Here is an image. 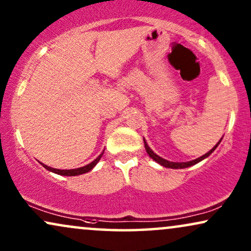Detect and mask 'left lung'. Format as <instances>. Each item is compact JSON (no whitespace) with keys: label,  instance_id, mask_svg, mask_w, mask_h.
Listing matches in <instances>:
<instances>
[{"label":"left lung","instance_id":"left-lung-1","mask_svg":"<svg viewBox=\"0 0 251 251\" xmlns=\"http://www.w3.org/2000/svg\"><path fill=\"white\" fill-rule=\"evenodd\" d=\"M221 140H223V138H221V139H220V141H219L218 144L215 145L214 147L212 148L210 151H207V153H206L205 155H202V156L198 157V158H196V160L189 161V162H171V161H168V160H166V158H163V157L158 156L157 154H155L154 151H151V148L149 147L148 144H147V141H146L145 139H144V144H145V148H146V151H147V154H148L149 156H151V158H153V160L155 161V162H157L158 164H161V166H162V167L170 168V169H184V168H188V167L195 166V164L199 163V162H201V161L205 160L206 157H208V156H210V155H211L212 153H213V151H215V148L218 147L219 144H220Z\"/></svg>","mask_w":251,"mask_h":251}]
</instances>
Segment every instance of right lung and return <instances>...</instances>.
Instances as JSON below:
<instances>
[{
    "label": "right lung",
    "mask_w": 251,
    "mask_h": 251,
    "mask_svg": "<svg viewBox=\"0 0 251 251\" xmlns=\"http://www.w3.org/2000/svg\"><path fill=\"white\" fill-rule=\"evenodd\" d=\"M103 154H104V151L100 155H98L96 158H95L93 162L87 164V166H84V167L76 168V169H63V170H61V169H55V168H50V167L46 166V164H44L41 162L40 163H41V166L45 168V169H47L49 171H52V173H54V174H58V175H61V176H77V175H82V174L89 173V171L93 169V168L98 163V161L100 160V157L103 156Z\"/></svg>",
    "instance_id": "add662e5"
}]
</instances>
